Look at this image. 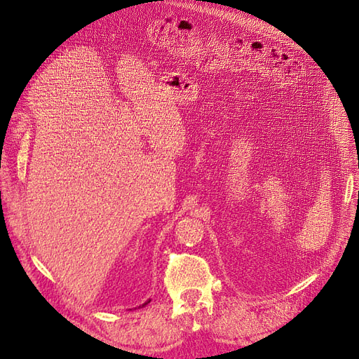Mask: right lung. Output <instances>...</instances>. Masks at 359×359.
Returning <instances> with one entry per match:
<instances>
[{
    "mask_svg": "<svg viewBox=\"0 0 359 359\" xmlns=\"http://www.w3.org/2000/svg\"><path fill=\"white\" fill-rule=\"evenodd\" d=\"M149 302H151V300H149ZM149 302H146V303H149ZM146 303H144V304H146ZM144 304H142V306H144Z\"/></svg>",
    "mask_w": 359,
    "mask_h": 359,
    "instance_id": "add662e5",
    "label": "right lung"
}]
</instances>
